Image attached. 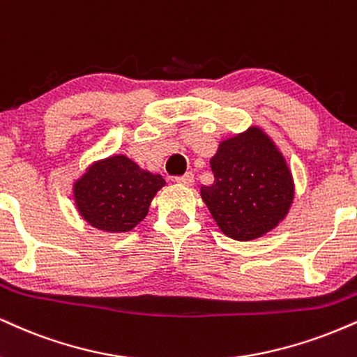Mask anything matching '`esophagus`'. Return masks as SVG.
Here are the masks:
<instances>
[{
    "label": "esophagus",
    "instance_id": "1",
    "mask_svg": "<svg viewBox=\"0 0 357 357\" xmlns=\"http://www.w3.org/2000/svg\"><path fill=\"white\" fill-rule=\"evenodd\" d=\"M174 181L178 184H183V186H192V183H195V174L186 173L183 176H178V178H174Z\"/></svg>",
    "mask_w": 357,
    "mask_h": 357
}]
</instances>
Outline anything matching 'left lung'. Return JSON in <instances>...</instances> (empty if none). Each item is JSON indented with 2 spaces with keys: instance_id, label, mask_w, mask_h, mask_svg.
<instances>
[{
  "instance_id": "left-lung-1",
  "label": "left lung",
  "mask_w": 357,
  "mask_h": 357,
  "mask_svg": "<svg viewBox=\"0 0 357 357\" xmlns=\"http://www.w3.org/2000/svg\"><path fill=\"white\" fill-rule=\"evenodd\" d=\"M211 186L201 197L227 238L252 241L284 221L294 201L286 158L259 126L222 139L209 161Z\"/></svg>"
}]
</instances>
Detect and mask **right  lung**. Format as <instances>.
<instances>
[{
  "instance_id": "obj_1",
  "label": "right lung",
  "mask_w": 357,
  "mask_h": 357,
  "mask_svg": "<svg viewBox=\"0 0 357 357\" xmlns=\"http://www.w3.org/2000/svg\"><path fill=\"white\" fill-rule=\"evenodd\" d=\"M161 174L143 169L124 154L98 160L73 183L79 216L94 229L130 233L144 220L153 197L165 186Z\"/></svg>"
}]
</instances>
